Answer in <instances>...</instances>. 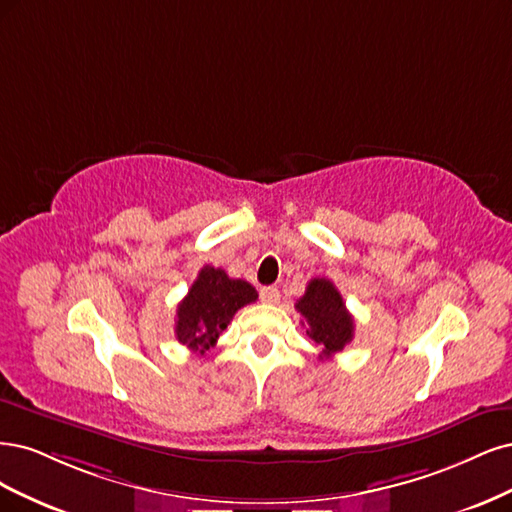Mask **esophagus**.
Segmentation results:
<instances>
[{"mask_svg": "<svg viewBox=\"0 0 512 512\" xmlns=\"http://www.w3.org/2000/svg\"><path fill=\"white\" fill-rule=\"evenodd\" d=\"M259 298H261V302H266V304H278L280 302V291L276 287H263L259 291Z\"/></svg>", "mask_w": 512, "mask_h": 512, "instance_id": "obj_1", "label": "esophagus"}]
</instances>
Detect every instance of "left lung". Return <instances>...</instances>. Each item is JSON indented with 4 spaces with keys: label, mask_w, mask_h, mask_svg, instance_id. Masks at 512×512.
Segmentation results:
<instances>
[{
    "label": "left lung",
    "mask_w": 512,
    "mask_h": 512,
    "mask_svg": "<svg viewBox=\"0 0 512 512\" xmlns=\"http://www.w3.org/2000/svg\"><path fill=\"white\" fill-rule=\"evenodd\" d=\"M295 310L306 319V334L321 349V359L340 353L353 340V317L332 280L312 278Z\"/></svg>",
    "instance_id": "8db88e82"
}]
</instances>
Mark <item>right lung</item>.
Here are the masks:
<instances>
[{"label":"right lung","instance_id":"right-lung-1","mask_svg":"<svg viewBox=\"0 0 512 512\" xmlns=\"http://www.w3.org/2000/svg\"><path fill=\"white\" fill-rule=\"evenodd\" d=\"M257 300L253 285L229 278L225 270L204 266L176 310V340L204 355L217 344L236 312Z\"/></svg>","mask_w":512,"mask_h":512}]
</instances>
